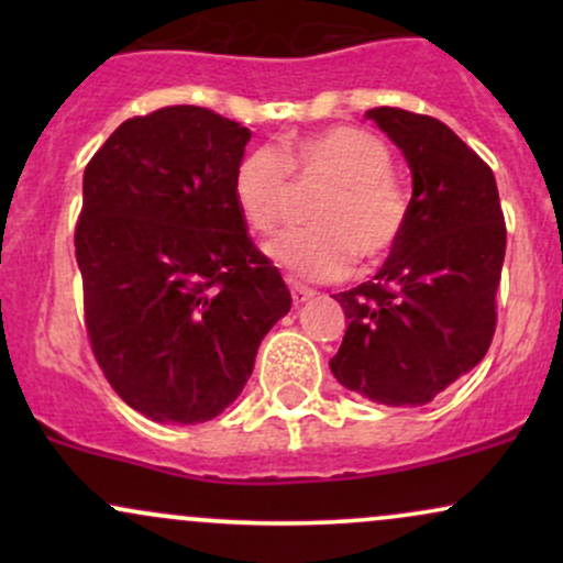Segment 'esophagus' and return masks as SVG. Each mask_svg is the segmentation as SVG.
<instances>
[{
	"instance_id": "1",
	"label": "esophagus",
	"mask_w": 563,
	"mask_h": 563,
	"mask_svg": "<svg viewBox=\"0 0 563 563\" xmlns=\"http://www.w3.org/2000/svg\"><path fill=\"white\" fill-rule=\"evenodd\" d=\"M290 299H294V307H301V303L314 299V290L307 286H299V283H290Z\"/></svg>"
}]
</instances>
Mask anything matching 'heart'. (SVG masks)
<instances>
[{
	"instance_id": "obj_1",
	"label": "heart",
	"mask_w": 563,
	"mask_h": 563,
	"mask_svg": "<svg viewBox=\"0 0 563 563\" xmlns=\"http://www.w3.org/2000/svg\"><path fill=\"white\" fill-rule=\"evenodd\" d=\"M290 174L299 185H322L309 209V230L273 238L264 251L299 280L328 283L352 273L354 260L380 262L402 241L410 196L391 174V153L371 132L328 126L286 140L280 151L251 147L232 174V198L243 222L273 232L288 214Z\"/></svg>"
}]
</instances>
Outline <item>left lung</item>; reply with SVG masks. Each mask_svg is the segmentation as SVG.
Here are the masks:
<instances>
[{
    "instance_id": "1",
    "label": "left lung",
    "mask_w": 563,
    "mask_h": 563,
    "mask_svg": "<svg viewBox=\"0 0 563 563\" xmlns=\"http://www.w3.org/2000/svg\"><path fill=\"white\" fill-rule=\"evenodd\" d=\"M365 115L410 166V217L376 277L333 294L349 325L331 373L371 402L418 407L487 354L506 222L493 169L448 124L402 108Z\"/></svg>"
}]
</instances>
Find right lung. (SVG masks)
<instances>
[{
  "instance_id": "obj_1",
  "label": "right lung",
  "mask_w": 563,
  "mask_h": 563,
  "mask_svg": "<svg viewBox=\"0 0 563 563\" xmlns=\"http://www.w3.org/2000/svg\"><path fill=\"white\" fill-rule=\"evenodd\" d=\"M249 140L209 108L172 106L124 121L84 169L74 243L89 344L151 421L217 418L290 309L232 198Z\"/></svg>"
}]
</instances>
